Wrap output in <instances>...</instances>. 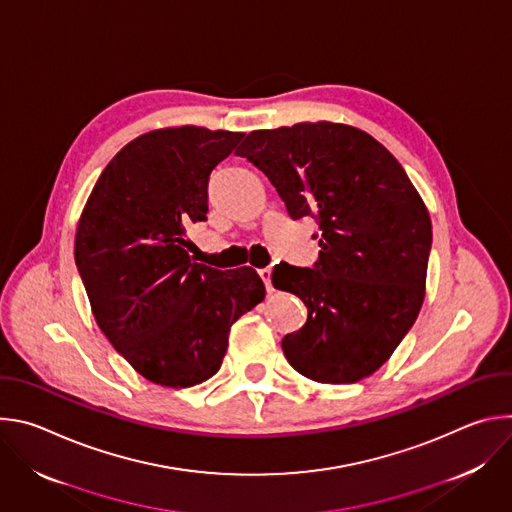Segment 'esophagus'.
<instances>
[{"instance_id":"obj_1","label":"esophagus","mask_w":512,"mask_h":512,"mask_svg":"<svg viewBox=\"0 0 512 512\" xmlns=\"http://www.w3.org/2000/svg\"><path fill=\"white\" fill-rule=\"evenodd\" d=\"M259 277L263 279V283H265V289L269 291H273V283H271V267H263V269H259Z\"/></svg>"}]
</instances>
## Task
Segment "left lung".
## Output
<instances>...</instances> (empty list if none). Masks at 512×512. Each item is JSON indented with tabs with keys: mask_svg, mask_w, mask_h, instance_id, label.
I'll return each mask as SVG.
<instances>
[{
	"mask_svg": "<svg viewBox=\"0 0 512 512\" xmlns=\"http://www.w3.org/2000/svg\"><path fill=\"white\" fill-rule=\"evenodd\" d=\"M237 156L269 178L294 221L320 227L314 267L281 261L271 275L308 308L281 340L287 362L318 383L373 375L425 296L431 221L405 170L369 133L330 121L251 131Z\"/></svg>",
	"mask_w": 512,
	"mask_h": 512,
	"instance_id": "obj_1",
	"label": "left lung"
}]
</instances>
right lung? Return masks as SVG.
Masks as SVG:
<instances>
[{
	"mask_svg": "<svg viewBox=\"0 0 512 512\" xmlns=\"http://www.w3.org/2000/svg\"><path fill=\"white\" fill-rule=\"evenodd\" d=\"M245 133L184 125L129 141L99 176L75 261L95 320L148 381L184 389L221 369L231 326L265 298L251 267L194 263L186 227L206 221L208 178Z\"/></svg>",
	"mask_w": 512,
	"mask_h": 512,
	"instance_id": "obj_1",
	"label": "right lung"
}]
</instances>
